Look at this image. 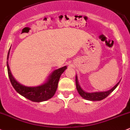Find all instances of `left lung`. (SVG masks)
<instances>
[{
  "label": "left lung",
  "mask_w": 130,
  "mask_h": 130,
  "mask_svg": "<svg viewBox=\"0 0 130 130\" xmlns=\"http://www.w3.org/2000/svg\"><path fill=\"white\" fill-rule=\"evenodd\" d=\"M76 86L77 91H78V93L79 94V95L82 97L83 98H84L85 99L88 100V101H101V100L105 99V98L109 95L111 92L113 91L115 88L117 87L118 84L120 83V81L115 85V86H113V88L111 89H110L109 91H103V92H86L85 91H84L82 88H81L80 85H79V82H78V76L76 75Z\"/></svg>",
  "instance_id": "8db88e82"
}]
</instances>
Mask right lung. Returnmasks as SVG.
<instances>
[{"instance_id":"right-lung-1","label":"right lung","mask_w":130,"mask_h":130,"mask_svg":"<svg viewBox=\"0 0 130 130\" xmlns=\"http://www.w3.org/2000/svg\"><path fill=\"white\" fill-rule=\"evenodd\" d=\"M9 54L10 50L7 55V60H8ZM7 66L8 77L10 80L11 84L15 91L26 99L30 100L32 102H36L47 101L48 99H51L54 96L57 89L58 81L61 75L67 68V67L64 66L53 71L49 75L47 80L42 85L38 86L28 87L21 85L14 78L10 70L8 61L7 62Z\"/></svg>"}]
</instances>
